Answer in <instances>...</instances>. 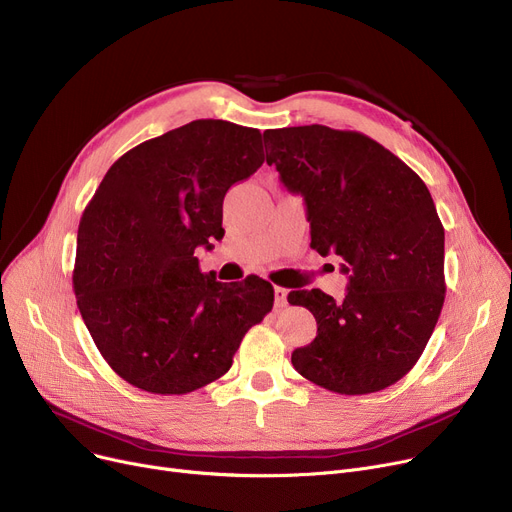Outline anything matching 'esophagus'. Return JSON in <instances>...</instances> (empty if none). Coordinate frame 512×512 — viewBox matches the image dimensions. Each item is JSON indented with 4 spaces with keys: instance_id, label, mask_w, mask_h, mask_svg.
<instances>
[{
    "instance_id": "34e87169",
    "label": "esophagus",
    "mask_w": 512,
    "mask_h": 512,
    "mask_svg": "<svg viewBox=\"0 0 512 512\" xmlns=\"http://www.w3.org/2000/svg\"><path fill=\"white\" fill-rule=\"evenodd\" d=\"M286 297H288V290L286 288H282V286H274V305L278 307V309H282V307H286Z\"/></svg>"
}]
</instances>
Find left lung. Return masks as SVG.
<instances>
[{
    "instance_id": "8db88e82",
    "label": "left lung",
    "mask_w": 512,
    "mask_h": 512,
    "mask_svg": "<svg viewBox=\"0 0 512 512\" xmlns=\"http://www.w3.org/2000/svg\"><path fill=\"white\" fill-rule=\"evenodd\" d=\"M263 141L267 166L305 201L311 249L336 253L348 274L342 301L319 288L288 294L317 321L292 365L338 394L380 392L417 363L444 305L434 199L405 161L361 132L311 124L265 130Z\"/></svg>"
}]
</instances>
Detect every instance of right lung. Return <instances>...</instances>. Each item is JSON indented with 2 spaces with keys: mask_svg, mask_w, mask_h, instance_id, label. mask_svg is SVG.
Wrapping results in <instances>:
<instances>
[{
  "mask_svg": "<svg viewBox=\"0 0 512 512\" xmlns=\"http://www.w3.org/2000/svg\"><path fill=\"white\" fill-rule=\"evenodd\" d=\"M257 128L195 120L124 153L78 226L74 294L103 359L151 394H186L222 378L272 311L257 276L222 284L197 247L222 238L228 188L263 164Z\"/></svg>",
  "mask_w": 512,
  "mask_h": 512,
  "instance_id": "add662e5",
  "label": "right lung"
}]
</instances>
